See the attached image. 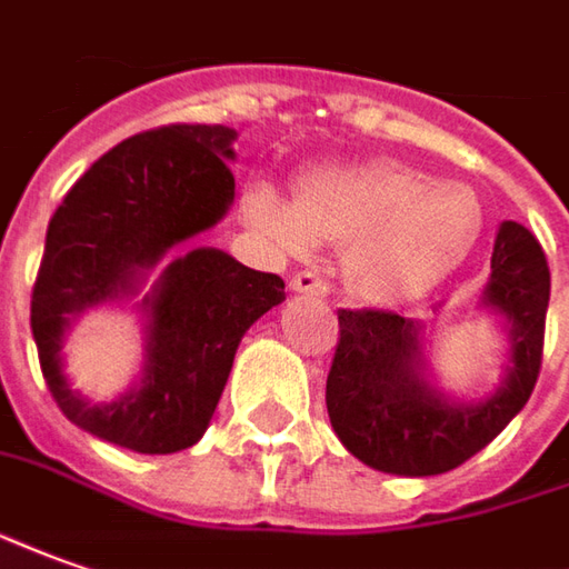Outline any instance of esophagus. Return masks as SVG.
Here are the masks:
<instances>
[{"instance_id":"obj_1","label":"esophagus","mask_w":569,"mask_h":569,"mask_svg":"<svg viewBox=\"0 0 569 569\" xmlns=\"http://www.w3.org/2000/svg\"><path fill=\"white\" fill-rule=\"evenodd\" d=\"M289 286H292L296 292H308V296H326V292H329V286H326V280L317 271L292 273Z\"/></svg>"}]
</instances>
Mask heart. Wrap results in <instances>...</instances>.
Here are the masks:
<instances>
[{
    "instance_id": "heart-1",
    "label": "heart",
    "mask_w": 569,
    "mask_h": 569,
    "mask_svg": "<svg viewBox=\"0 0 569 569\" xmlns=\"http://www.w3.org/2000/svg\"><path fill=\"white\" fill-rule=\"evenodd\" d=\"M243 209L258 233L292 252L345 246L351 283L379 301L416 298L443 283L471 256L483 228L471 190L435 184L395 160L317 166L301 174L296 202L258 184Z\"/></svg>"
}]
</instances>
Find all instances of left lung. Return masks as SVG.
<instances>
[{"instance_id": "8db88e82", "label": "left lung", "mask_w": 569, "mask_h": 569, "mask_svg": "<svg viewBox=\"0 0 569 569\" xmlns=\"http://www.w3.org/2000/svg\"><path fill=\"white\" fill-rule=\"evenodd\" d=\"M483 301L511 323L506 388L478 407L450 403L419 379V326L395 311H339V345L326 379L329 422L348 450L376 471L443 475L499 435L530 400L542 369L548 261L518 221H502Z\"/></svg>"}]
</instances>
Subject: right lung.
I'll return each mask as SVG.
<instances>
[{"label": "right lung", "mask_w": 569, "mask_h": 569, "mask_svg": "<svg viewBox=\"0 0 569 569\" xmlns=\"http://www.w3.org/2000/svg\"><path fill=\"white\" fill-rule=\"evenodd\" d=\"M230 141V129L190 122L132 134L91 162L51 216L30 298L39 367L63 416L107 443L150 456L193 447L243 332L286 298L277 273L252 271L221 249H190L147 298L150 339L134 391L98 407L61 376L58 351L73 313L134 292L147 268L228 212Z\"/></svg>", "instance_id": "add662e5"}]
</instances>
